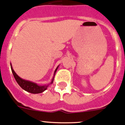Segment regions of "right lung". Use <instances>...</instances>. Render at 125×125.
<instances>
[{
    "mask_svg": "<svg viewBox=\"0 0 125 125\" xmlns=\"http://www.w3.org/2000/svg\"><path fill=\"white\" fill-rule=\"evenodd\" d=\"M10 67H11V70H12V73H13V76L15 78V80L17 82V83L19 84V86L22 88V89H23L24 90L27 91V92H29V93H33V94H36V93H42L43 92H44L45 90L47 89V88L49 86V85H43V86H41V85H37L35 83H33V82H30V81L25 80H23L22 78H21V77H19L17 75L16 73L14 72L13 68L12 67V65L10 63ZM58 68V66L57 67V68H56V70H55L54 72V76L57 70V68ZM53 80H54V76L53 77L52 80V82L50 84H52L53 82Z\"/></svg>",
    "mask_w": 125,
    "mask_h": 125,
    "instance_id": "right-lung-1",
    "label": "right lung"
}]
</instances>
